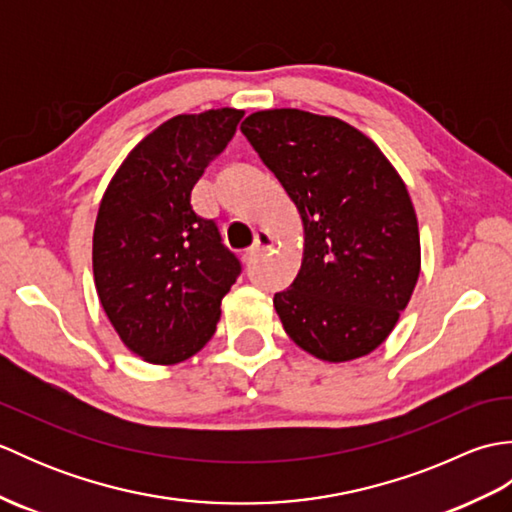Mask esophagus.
<instances>
[{
  "label": "esophagus",
  "mask_w": 512,
  "mask_h": 512,
  "mask_svg": "<svg viewBox=\"0 0 512 512\" xmlns=\"http://www.w3.org/2000/svg\"><path fill=\"white\" fill-rule=\"evenodd\" d=\"M273 244H275V237L270 235L268 231H264V228H259V231L255 233V244L246 250L244 257H246V259L255 257L257 253H262V250H268Z\"/></svg>",
  "instance_id": "34e87169"
}]
</instances>
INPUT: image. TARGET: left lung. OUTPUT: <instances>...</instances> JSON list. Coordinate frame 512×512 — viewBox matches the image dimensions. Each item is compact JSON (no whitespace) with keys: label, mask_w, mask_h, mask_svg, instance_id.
Masks as SVG:
<instances>
[{"label":"left lung","mask_w":512,"mask_h":512,"mask_svg":"<svg viewBox=\"0 0 512 512\" xmlns=\"http://www.w3.org/2000/svg\"><path fill=\"white\" fill-rule=\"evenodd\" d=\"M242 132L303 224L301 268L273 303L301 350L328 363L372 354L396 328L420 275V231L407 184L361 129L279 107Z\"/></svg>","instance_id":"left-lung-1"}]
</instances>
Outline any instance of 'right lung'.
I'll use <instances>...</instances> for the list:
<instances>
[{"label": "right lung", "mask_w": 512, "mask_h": 512, "mask_svg": "<svg viewBox=\"0 0 512 512\" xmlns=\"http://www.w3.org/2000/svg\"><path fill=\"white\" fill-rule=\"evenodd\" d=\"M244 110L178 114L129 151L101 198L92 237L94 286L129 352L176 365L211 341L239 262L191 206L206 165Z\"/></svg>", "instance_id": "1"}]
</instances>
